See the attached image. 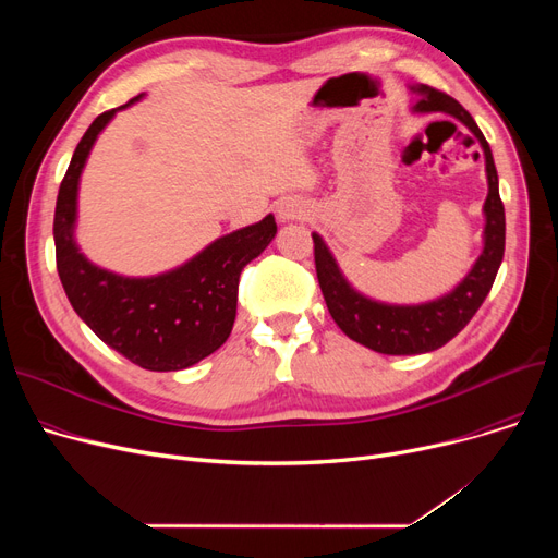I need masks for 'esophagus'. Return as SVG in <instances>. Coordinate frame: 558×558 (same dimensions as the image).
Wrapping results in <instances>:
<instances>
[{"label":"esophagus","mask_w":558,"mask_h":558,"mask_svg":"<svg viewBox=\"0 0 558 558\" xmlns=\"http://www.w3.org/2000/svg\"><path fill=\"white\" fill-rule=\"evenodd\" d=\"M278 217L282 221H289V219H301L305 217V205L299 203L296 198H287L278 205Z\"/></svg>","instance_id":"34e87169"}]
</instances>
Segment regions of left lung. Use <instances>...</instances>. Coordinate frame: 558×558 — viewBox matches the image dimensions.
Wrapping results in <instances>:
<instances>
[{"label":"left lung","mask_w":558,"mask_h":558,"mask_svg":"<svg viewBox=\"0 0 558 558\" xmlns=\"http://www.w3.org/2000/svg\"><path fill=\"white\" fill-rule=\"evenodd\" d=\"M414 90L423 95L414 106L416 110L450 112L471 129L482 144L488 175V196L484 203V251L471 274L448 296L425 305H385L357 294L341 276L324 240L318 234H312L316 278L335 324L353 341L383 355H421L446 345L452 337H457L488 296L505 255V205L500 198V187H497L490 146L484 133L475 124L471 112L450 95L427 85L414 87Z\"/></svg>","instance_id":"8db88e82"}]
</instances>
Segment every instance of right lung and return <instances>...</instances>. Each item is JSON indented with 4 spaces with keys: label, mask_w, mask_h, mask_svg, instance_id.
<instances>
[{
    "label": "right lung",
    "mask_w": 558,
    "mask_h": 558,
    "mask_svg": "<svg viewBox=\"0 0 558 558\" xmlns=\"http://www.w3.org/2000/svg\"><path fill=\"white\" fill-rule=\"evenodd\" d=\"M114 112H101L85 131L58 190L56 269L74 312L104 343L146 371H181L213 355L230 337L240 276L276 238V219L269 215L234 230L181 269L156 278H124L95 267L74 244L76 190L85 158Z\"/></svg>",
    "instance_id": "right-lung-1"
}]
</instances>
